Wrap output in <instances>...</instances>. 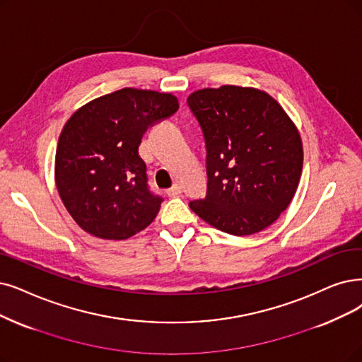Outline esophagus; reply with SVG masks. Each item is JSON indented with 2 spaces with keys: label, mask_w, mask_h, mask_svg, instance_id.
<instances>
[{
  "label": "esophagus",
  "mask_w": 362,
  "mask_h": 362,
  "mask_svg": "<svg viewBox=\"0 0 362 362\" xmlns=\"http://www.w3.org/2000/svg\"><path fill=\"white\" fill-rule=\"evenodd\" d=\"M181 192H182L181 185H180V184H173V185L170 187V189L166 192V194H168L169 197H175V196H180Z\"/></svg>",
  "instance_id": "obj_1"
}]
</instances>
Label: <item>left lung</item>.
<instances>
[{
  "instance_id": "8db88e82",
  "label": "left lung",
  "mask_w": 362,
  "mask_h": 362,
  "mask_svg": "<svg viewBox=\"0 0 362 362\" xmlns=\"http://www.w3.org/2000/svg\"><path fill=\"white\" fill-rule=\"evenodd\" d=\"M187 105L206 147L208 190L190 202L202 220L224 233L248 236L279 218L303 168L297 127L266 92L239 86L202 89Z\"/></svg>"
}]
</instances>
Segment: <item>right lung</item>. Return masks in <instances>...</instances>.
<instances>
[{
  "label": "right lung",
  "instance_id": "obj_1",
  "mask_svg": "<svg viewBox=\"0 0 362 362\" xmlns=\"http://www.w3.org/2000/svg\"><path fill=\"white\" fill-rule=\"evenodd\" d=\"M177 110L170 93L127 88L71 115L57 142L54 178L66 211L84 231L123 240L151 224L163 197L150 190L138 148L147 129Z\"/></svg>",
  "mask_w": 362,
  "mask_h": 362
}]
</instances>
